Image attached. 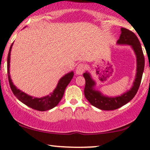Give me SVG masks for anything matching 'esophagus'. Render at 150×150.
I'll list each match as a JSON object with an SVG mask.
<instances>
[{
    "mask_svg": "<svg viewBox=\"0 0 150 150\" xmlns=\"http://www.w3.org/2000/svg\"><path fill=\"white\" fill-rule=\"evenodd\" d=\"M85 65L82 64V63H80V64H79L77 66L75 73H76L77 75H82V74L85 72Z\"/></svg>",
    "mask_w": 150,
    "mask_h": 150,
    "instance_id": "obj_1",
    "label": "esophagus"
}]
</instances>
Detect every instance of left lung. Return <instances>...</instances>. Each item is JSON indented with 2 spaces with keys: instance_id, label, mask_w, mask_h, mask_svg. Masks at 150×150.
<instances>
[{
  "instance_id": "obj_1",
  "label": "left lung",
  "mask_w": 150,
  "mask_h": 150,
  "mask_svg": "<svg viewBox=\"0 0 150 150\" xmlns=\"http://www.w3.org/2000/svg\"><path fill=\"white\" fill-rule=\"evenodd\" d=\"M117 44L131 46L137 58V73L131 89L122 95L115 97L104 96L99 91L95 90L94 87L96 85V82L92 80L90 74L87 72H85L83 74V77L85 79L84 93L86 99L92 106L101 110L111 111L117 109L126 104L133 99L140 87L142 73L144 71V57L140 42L137 36L130 30L122 27L121 34L119 39L117 41Z\"/></svg>"
}]
</instances>
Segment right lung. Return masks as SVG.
Segmentation results:
<instances>
[{"label":"right lung","instance_id":"add662e5","mask_svg":"<svg viewBox=\"0 0 150 150\" xmlns=\"http://www.w3.org/2000/svg\"><path fill=\"white\" fill-rule=\"evenodd\" d=\"M12 44L10 46L9 53L8 55V61H7V68H8V80H9L10 87L11 88L12 92H13L14 95L20 100L21 102L27 105L29 107L37 110V111H44L50 110L58 105L60 101L61 100L64 94L65 89L68 84L73 78L74 73L73 72L67 73L63 77L60 79L58 81L57 87L54 89V91L50 94V95H47L46 97L42 98L32 97V96L28 95L26 93L22 92L21 90L18 89L15 86L13 85L10 75V51L12 49Z\"/></svg>","mask_w":150,"mask_h":150}]
</instances>
